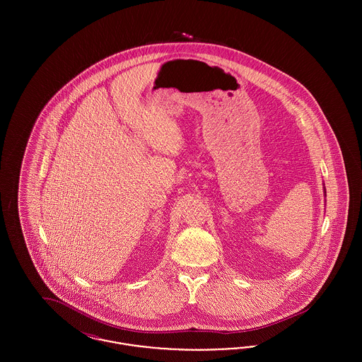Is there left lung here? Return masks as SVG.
<instances>
[{"label":"left lung","instance_id":"left-lung-1","mask_svg":"<svg viewBox=\"0 0 362 362\" xmlns=\"http://www.w3.org/2000/svg\"><path fill=\"white\" fill-rule=\"evenodd\" d=\"M323 192H325V197H326V187H323Z\"/></svg>","mask_w":362,"mask_h":362}]
</instances>
